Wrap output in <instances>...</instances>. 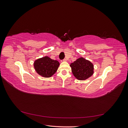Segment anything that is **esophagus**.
Masks as SVG:
<instances>
[{"mask_svg":"<svg viewBox=\"0 0 128 128\" xmlns=\"http://www.w3.org/2000/svg\"><path fill=\"white\" fill-rule=\"evenodd\" d=\"M66 60H66V59H63V60H62V62H66Z\"/></svg>","mask_w":128,"mask_h":128,"instance_id":"esophagus-1","label":"esophagus"}]
</instances>
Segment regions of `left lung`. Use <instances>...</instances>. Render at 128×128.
I'll return each mask as SVG.
<instances>
[{
	"label": "left lung",
	"instance_id": "left-lung-1",
	"mask_svg": "<svg viewBox=\"0 0 128 128\" xmlns=\"http://www.w3.org/2000/svg\"><path fill=\"white\" fill-rule=\"evenodd\" d=\"M72 72L78 80H85L94 73V66L90 61L83 58H80L70 64Z\"/></svg>",
	"mask_w": 128,
	"mask_h": 128
}]
</instances>
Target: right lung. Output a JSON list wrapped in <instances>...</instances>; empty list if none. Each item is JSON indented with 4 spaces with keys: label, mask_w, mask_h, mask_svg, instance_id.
<instances>
[{
    "label": "right lung",
    "mask_w": 128,
    "mask_h": 128,
    "mask_svg": "<svg viewBox=\"0 0 128 128\" xmlns=\"http://www.w3.org/2000/svg\"><path fill=\"white\" fill-rule=\"evenodd\" d=\"M59 65V62L51 59L48 56L40 58L34 62V67L36 73L46 78L50 77L55 74Z\"/></svg>",
    "instance_id": "add662e5"
}]
</instances>
